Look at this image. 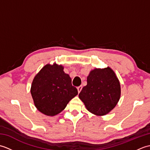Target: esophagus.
I'll return each instance as SVG.
<instances>
[{
    "label": "esophagus",
    "instance_id": "1",
    "mask_svg": "<svg viewBox=\"0 0 150 150\" xmlns=\"http://www.w3.org/2000/svg\"><path fill=\"white\" fill-rule=\"evenodd\" d=\"M82 86H80L77 87V90H78V92H79V93H80L81 91L82 90Z\"/></svg>",
    "mask_w": 150,
    "mask_h": 150
}]
</instances>
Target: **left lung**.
I'll return each mask as SVG.
<instances>
[{"mask_svg": "<svg viewBox=\"0 0 150 150\" xmlns=\"http://www.w3.org/2000/svg\"><path fill=\"white\" fill-rule=\"evenodd\" d=\"M86 109L97 116L108 114L115 107L120 97V85L110 67L91 70L87 85L79 95Z\"/></svg>", "mask_w": 150, "mask_h": 150, "instance_id": "1", "label": "left lung"}]
</instances>
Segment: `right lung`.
Returning <instances> with one entry per match:
<instances>
[{
	"label": "right lung",
	"mask_w": 150,
	"mask_h": 150,
	"mask_svg": "<svg viewBox=\"0 0 150 150\" xmlns=\"http://www.w3.org/2000/svg\"><path fill=\"white\" fill-rule=\"evenodd\" d=\"M62 65L47 64L34 77L31 94L37 110L47 116H55L64 110L78 94L71 79Z\"/></svg>",
	"instance_id": "obj_1"
}]
</instances>
